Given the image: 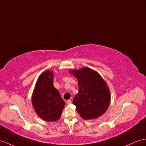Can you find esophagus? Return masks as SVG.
I'll return each instance as SVG.
<instances>
[{
  "mask_svg": "<svg viewBox=\"0 0 146 146\" xmlns=\"http://www.w3.org/2000/svg\"><path fill=\"white\" fill-rule=\"evenodd\" d=\"M71 103H72V100H68L66 101V104H68H68H70Z\"/></svg>",
  "mask_w": 146,
  "mask_h": 146,
  "instance_id": "esophagus-1",
  "label": "esophagus"
}]
</instances>
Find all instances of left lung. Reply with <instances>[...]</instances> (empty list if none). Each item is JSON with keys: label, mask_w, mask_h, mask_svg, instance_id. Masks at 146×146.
Returning a JSON list of instances; mask_svg holds the SVG:
<instances>
[{"label": "left lung", "mask_w": 146, "mask_h": 146, "mask_svg": "<svg viewBox=\"0 0 146 146\" xmlns=\"http://www.w3.org/2000/svg\"><path fill=\"white\" fill-rule=\"evenodd\" d=\"M70 72L78 81L79 91L73 100L78 113L85 119L102 115L110 102V92L106 81L98 72L88 67Z\"/></svg>", "instance_id": "8db88e82"}]
</instances>
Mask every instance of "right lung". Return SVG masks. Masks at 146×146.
Returning a JSON list of instances; mask_svg holds the SVG:
<instances>
[{"mask_svg": "<svg viewBox=\"0 0 146 146\" xmlns=\"http://www.w3.org/2000/svg\"><path fill=\"white\" fill-rule=\"evenodd\" d=\"M54 74L47 70L39 76L32 96L33 106L37 115L46 121L60 118L65 103L53 84Z\"/></svg>", "mask_w": 146, "mask_h": 146, "instance_id": "add662e5", "label": "right lung"}]
</instances>
